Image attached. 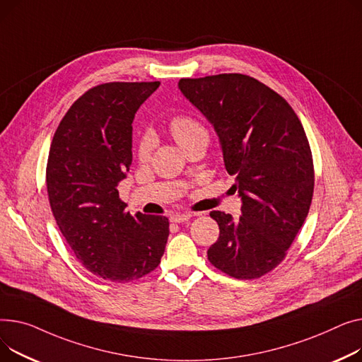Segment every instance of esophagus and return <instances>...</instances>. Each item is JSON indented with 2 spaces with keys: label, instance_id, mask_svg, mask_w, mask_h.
I'll list each match as a JSON object with an SVG mask.
<instances>
[{
  "label": "esophagus",
  "instance_id": "34e87169",
  "mask_svg": "<svg viewBox=\"0 0 362 362\" xmlns=\"http://www.w3.org/2000/svg\"><path fill=\"white\" fill-rule=\"evenodd\" d=\"M191 216V214H175V215H173L171 216V222H174V223H182V222H187Z\"/></svg>",
  "mask_w": 362,
  "mask_h": 362
}]
</instances>
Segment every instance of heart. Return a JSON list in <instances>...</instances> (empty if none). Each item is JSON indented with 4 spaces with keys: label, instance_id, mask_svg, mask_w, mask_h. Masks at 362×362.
<instances>
[{
    "label": "heart",
    "instance_id": "b5f03b06",
    "mask_svg": "<svg viewBox=\"0 0 362 362\" xmlns=\"http://www.w3.org/2000/svg\"><path fill=\"white\" fill-rule=\"evenodd\" d=\"M169 127H171V133L180 146H184L185 143L199 137L207 139V132L204 127L189 117H177L171 121V125ZM152 147H153L152 136H144L139 146V159L147 160L148 156H151Z\"/></svg>",
    "mask_w": 362,
    "mask_h": 362
}]
</instances>
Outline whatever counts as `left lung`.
Instances as JSON below:
<instances>
[{
    "instance_id": "8db88e82",
    "label": "left lung",
    "mask_w": 362,
    "mask_h": 362,
    "mask_svg": "<svg viewBox=\"0 0 362 362\" xmlns=\"http://www.w3.org/2000/svg\"><path fill=\"white\" fill-rule=\"evenodd\" d=\"M178 89L214 127L243 202L238 219L210 211L219 238L207 259L232 278H260L285 259L310 210L314 169L303 124L281 95L250 76L181 78Z\"/></svg>"
}]
</instances>
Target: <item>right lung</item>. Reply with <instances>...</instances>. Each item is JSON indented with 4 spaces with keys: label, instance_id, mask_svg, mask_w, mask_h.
Listing matches in <instances>:
<instances>
[{
    "label": "right lung",
    "instance_id": "obj_1",
    "mask_svg": "<svg viewBox=\"0 0 362 362\" xmlns=\"http://www.w3.org/2000/svg\"><path fill=\"white\" fill-rule=\"evenodd\" d=\"M159 84H99L71 105L51 143L47 188L54 218L78 262L106 281L151 273L168 241L165 216H132L118 193L133 160L136 112Z\"/></svg>",
    "mask_w": 362,
    "mask_h": 362
}]
</instances>
